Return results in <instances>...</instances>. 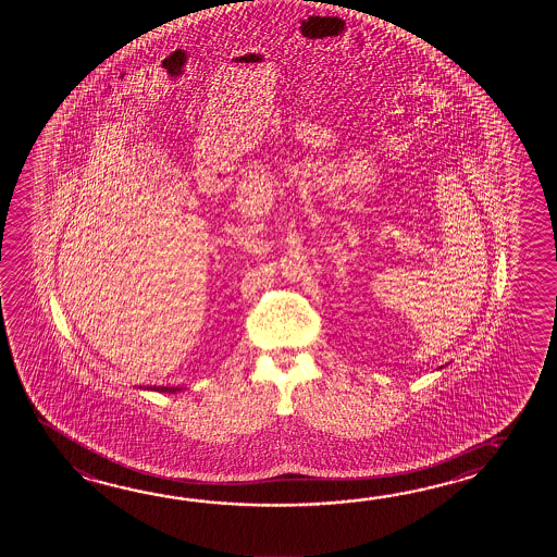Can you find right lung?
Masks as SVG:
<instances>
[{"instance_id":"obj_1","label":"right lung","mask_w":557,"mask_h":557,"mask_svg":"<svg viewBox=\"0 0 557 557\" xmlns=\"http://www.w3.org/2000/svg\"><path fill=\"white\" fill-rule=\"evenodd\" d=\"M147 391H149V386H147ZM151 391L169 392V394H175V392L183 391V388H175V386H169V388H166V386H153Z\"/></svg>"}]
</instances>
